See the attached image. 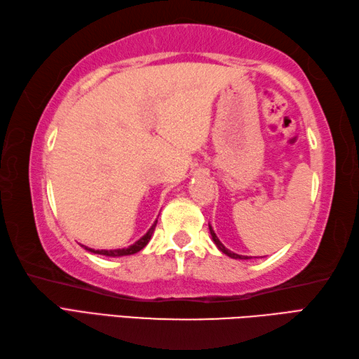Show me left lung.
<instances>
[{"label": "left lung", "instance_id": "obj_1", "mask_svg": "<svg viewBox=\"0 0 359 359\" xmlns=\"http://www.w3.org/2000/svg\"><path fill=\"white\" fill-rule=\"evenodd\" d=\"M209 231H210V236H212V240H214V243L217 245V248L218 250H220L223 254H226V255H229L231 259H240V260H246V259H250L248 257V255H238V254H236V252H231L228 248H226L220 240H218V237L215 236V232H214V229H212V226H209Z\"/></svg>", "mask_w": 359, "mask_h": 359}]
</instances>
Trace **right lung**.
<instances>
[{
	"label": "right lung",
	"mask_w": 359,
	"mask_h": 359,
	"mask_svg": "<svg viewBox=\"0 0 359 359\" xmlns=\"http://www.w3.org/2000/svg\"><path fill=\"white\" fill-rule=\"evenodd\" d=\"M156 223H158V220L151 224V228L147 231V233L139 238L136 243H133L128 248H122V250H109V251L108 250H91V248H88V246H83V245L82 246L85 248L86 251H91L94 254H100V255H107V257H122V255L136 254V252L141 251L142 248H145V245H147L150 241V238L153 236V231H155V228H156Z\"/></svg>",
	"instance_id": "right-lung-1"
}]
</instances>
